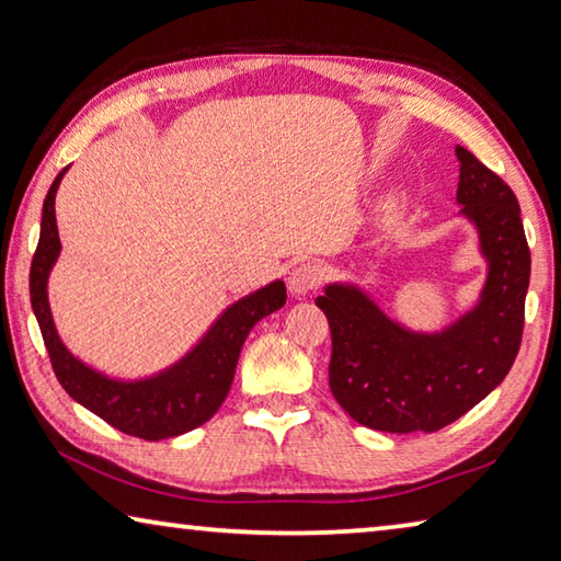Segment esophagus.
I'll use <instances>...</instances> for the list:
<instances>
[{
  "label": "esophagus",
  "instance_id": "1",
  "mask_svg": "<svg viewBox=\"0 0 561 561\" xmlns=\"http://www.w3.org/2000/svg\"><path fill=\"white\" fill-rule=\"evenodd\" d=\"M324 267L317 262H304L299 264L297 270H291L289 274V291L291 297H304V294H309L314 287H319L321 279H324Z\"/></svg>",
  "mask_w": 561,
  "mask_h": 561
}]
</instances>
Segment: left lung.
<instances>
[{
  "label": "left lung",
  "instance_id": "obj_1",
  "mask_svg": "<svg viewBox=\"0 0 561 561\" xmlns=\"http://www.w3.org/2000/svg\"><path fill=\"white\" fill-rule=\"evenodd\" d=\"M455 156L458 215L474 227L488 264L472 307L443 329L415 331L388 317L356 282H331L317 297L331 329V393L366 428H445L505 381L519 351L529 247L517 197L470 150L455 146Z\"/></svg>",
  "mask_w": 561,
  "mask_h": 561
}]
</instances>
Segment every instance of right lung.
<instances>
[{
    "instance_id": "right-lung-1",
    "label": "right lung",
    "mask_w": 561,
    "mask_h": 561,
    "mask_svg": "<svg viewBox=\"0 0 561 561\" xmlns=\"http://www.w3.org/2000/svg\"><path fill=\"white\" fill-rule=\"evenodd\" d=\"M66 170L69 168L56 175L46 193L39 244L30 272L32 309L39 321L54 374L76 403L133 438L165 440L193 431L210 421L222 405L225 396L230 393L244 339L260 319L287 304V287L282 279H274L232 301L193 348L156 374L118 378L99 371L64 344L49 304V274L61 254L54 201Z\"/></svg>"
}]
</instances>
